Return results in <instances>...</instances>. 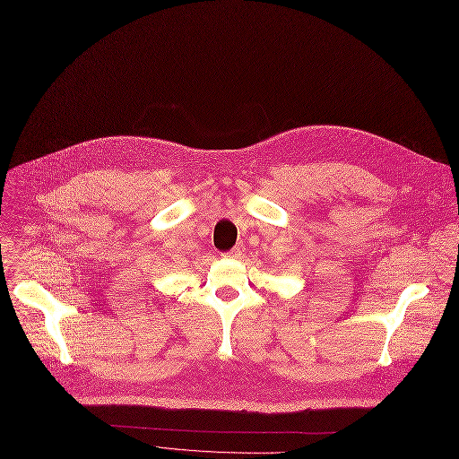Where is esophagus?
I'll use <instances>...</instances> for the list:
<instances>
[{
	"instance_id": "34e87169",
	"label": "esophagus",
	"mask_w": 459,
	"mask_h": 459,
	"mask_svg": "<svg viewBox=\"0 0 459 459\" xmlns=\"http://www.w3.org/2000/svg\"><path fill=\"white\" fill-rule=\"evenodd\" d=\"M223 256H227V258H238V256H242V247H234V249L223 253Z\"/></svg>"
}]
</instances>
